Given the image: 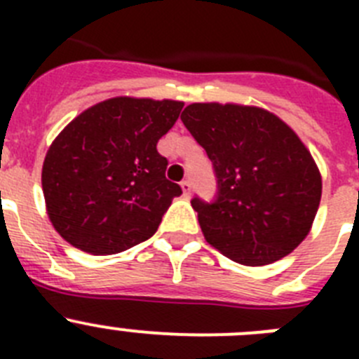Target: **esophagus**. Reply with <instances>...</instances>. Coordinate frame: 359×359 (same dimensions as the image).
<instances>
[{
	"label": "esophagus",
	"instance_id": "34e87169",
	"mask_svg": "<svg viewBox=\"0 0 359 359\" xmlns=\"http://www.w3.org/2000/svg\"><path fill=\"white\" fill-rule=\"evenodd\" d=\"M182 189H183V194L187 196V198H189L190 196V192H192V185H190V182H182Z\"/></svg>",
	"mask_w": 359,
	"mask_h": 359
}]
</instances>
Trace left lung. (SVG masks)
I'll use <instances>...</instances> for the list:
<instances>
[{"instance_id":"obj_1","label":"left lung","mask_w":359,"mask_h":359,"mask_svg":"<svg viewBox=\"0 0 359 359\" xmlns=\"http://www.w3.org/2000/svg\"><path fill=\"white\" fill-rule=\"evenodd\" d=\"M182 122L207 151L217 192L196 196L203 236L231 261L264 266L290 255L306 239L322 177L293 129L261 107L190 104Z\"/></svg>"}]
</instances>
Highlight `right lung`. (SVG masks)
<instances>
[{
    "label": "right lung",
    "instance_id": "1",
    "mask_svg": "<svg viewBox=\"0 0 359 359\" xmlns=\"http://www.w3.org/2000/svg\"><path fill=\"white\" fill-rule=\"evenodd\" d=\"M183 102L116 97L69 122L46 152L50 221L82 252L113 255L154 236L182 187L165 177L156 144Z\"/></svg>",
    "mask_w": 359,
    "mask_h": 359
}]
</instances>
